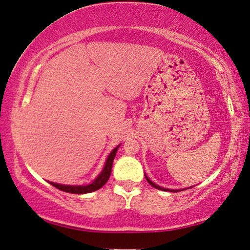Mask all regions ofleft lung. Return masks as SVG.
I'll return each instance as SVG.
<instances>
[{"instance_id":"left-lung-1","label":"left lung","mask_w":250,"mask_h":250,"mask_svg":"<svg viewBox=\"0 0 250 250\" xmlns=\"http://www.w3.org/2000/svg\"><path fill=\"white\" fill-rule=\"evenodd\" d=\"M145 177H146V180H147V182L149 184H150L152 188H158V189H162V191H172V192H178L180 191V189H168V188H161V186H158V185H156L154 182H151L150 180H149V178L146 176V175H145Z\"/></svg>"}]
</instances>
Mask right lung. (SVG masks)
Returning a JSON list of instances; mask_svg holds the SVG:
<instances>
[{"label": "right lung", "mask_w": 250, "mask_h": 250, "mask_svg": "<svg viewBox=\"0 0 250 250\" xmlns=\"http://www.w3.org/2000/svg\"><path fill=\"white\" fill-rule=\"evenodd\" d=\"M118 148H114L112 151L110 152V155L107 156L105 165L103 167V170L99 174V176L95 178L94 181L92 182L91 184L88 185H62V184H57L53 183V182H49V183L55 186L56 188L61 189V191H64L67 193H74V194H85V193H91L94 192L96 189L101 188L102 186L106 183L107 180H109L111 175V169H112V164L113 159L115 157V154H117Z\"/></svg>", "instance_id": "add662e5"}]
</instances>
